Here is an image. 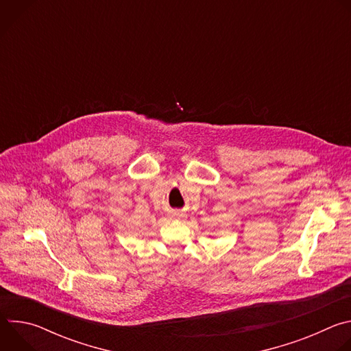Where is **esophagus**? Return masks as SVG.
Wrapping results in <instances>:
<instances>
[{"label":"esophagus","instance_id":"34e87169","mask_svg":"<svg viewBox=\"0 0 351 351\" xmlns=\"http://www.w3.org/2000/svg\"><path fill=\"white\" fill-rule=\"evenodd\" d=\"M172 217L176 218V219H182V218H184V214H183L182 211H173V213H172Z\"/></svg>","mask_w":351,"mask_h":351}]
</instances>
